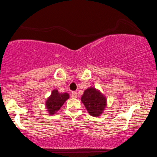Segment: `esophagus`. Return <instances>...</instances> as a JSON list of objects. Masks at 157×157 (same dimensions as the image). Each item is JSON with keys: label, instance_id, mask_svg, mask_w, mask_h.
I'll return each instance as SVG.
<instances>
[{"label": "esophagus", "instance_id": "esophagus-1", "mask_svg": "<svg viewBox=\"0 0 157 157\" xmlns=\"http://www.w3.org/2000/svg\"><path fill=\"white\" fill-rule=\"evenodd\" d=\"M71 98H78V93L73 92L72 94H71Z\"/></svg>", "mask_w": 157, "mask_h": 157}]
</instances>
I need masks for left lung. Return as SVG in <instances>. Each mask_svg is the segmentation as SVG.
<instances>
[{"label": "left lung", "mask_w": 157, "mask_h": 157, "mask_svg": "<svg viewBox=\"0 0 157 157\" xmlns=\"http://www.w3.org/2000/svg\"><path fill=\"white\" fill-rule=\"evenodd\" d=\"M107 98L100 90L93 86L85 90L81 98L87 111L94 117L100 116L103 113L107 107Z\"/></svg>", "instance_id": "1"}]
</instances>
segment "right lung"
<instances>
[{"instance_id":"add662e5","label":"right lung","mask_w":157,"mask_h":157,"mask_svg":"<svg viewBox=\"0 0 157 157\" xmlns=\"http://www.w3.org/2000/svg\"><path fill=\"white\" fill-rule=\"evenodd\" d=\"M68 98L69 94L68 93H59L57 89H53L45 104L48 113L50 116L56 113Z\"/></svg>"}]
</instances>
